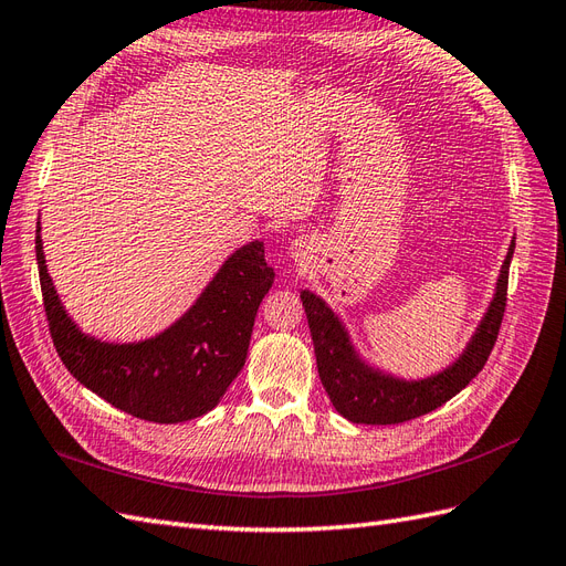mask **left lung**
I'll return each mask as SVG.
<instances>
[{"instance_id":"8db88e82","label":"left lung","mask_w":566,"mask_h":566,"mask_svg":"<svg viewBox=\"0 0 566 566\" xmlns=\"http://www.w3.org/2000/svg\"><path fill=\"white\" fill-rule=\"evenodd\" d=\"M512 253L514 241L510 244L503 270H500L491 308L470 346L462 353V358L453 367H448L446 373L422 381H400L375 373L373 367L360 363L338 317L315 294L301 292L315 344L319 381L325 386L334 408L355 424H400L441 408L446 400L460 394L481 373L497 342L507 305Z\"/></svg>"}]
</instances>
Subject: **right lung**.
<instances>
[{"label":"right lung","mask_w":566,"mask_h":566,"mask_svg":"<svg viewBox=\"0 0 566 566\" xmlns=\"http://www.w3.org/2000/svg\"><path fill=\"white\" fill-rule=\"evenodd\" d=\"M35 253L50 334L69 373L113 408L156 424L201 417L218 406L244 367L253 319L274 282L263 241L232 253L201 298L170 329L142 344H102L63 311L44 265L38 224Z\"/></svg>","instance_id":"add662e5"}]
</instances>
